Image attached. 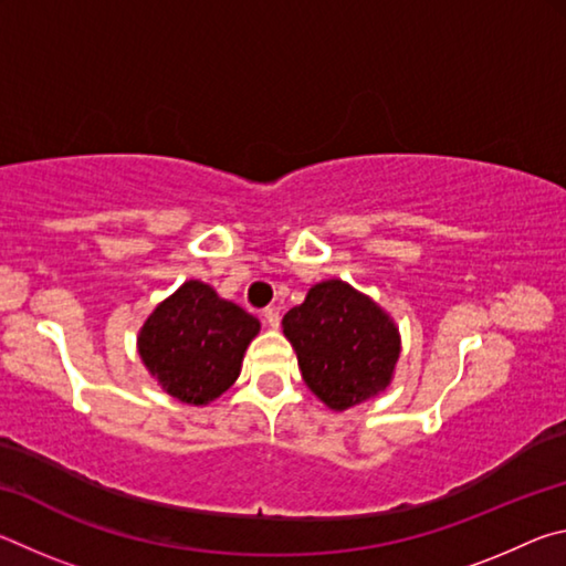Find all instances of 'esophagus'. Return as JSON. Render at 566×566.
<instances>
[{"instance_id": "obj_1", "label": "esophagus", "mask_w": 566, "mask_h": 566, "mask_svg": "<svg viewBox=\"0 0 566 566\" xmlns=\"http://www.w3.org/2000/svg\"><path fill=\"white\" fill-rule=\"evenodd\" d=\"M262 317H264L266 327H272V329L280 327V322H282V314H280V310H274V306H270V310H264Z\"/></svg>"}]
</instances>
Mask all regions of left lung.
<instances>
[{
	"instance_id": "1",
	"label": "left lung",
	"mask_w": 566,
	"mask_h": 566,
	"mask_svg": "<svg viewBox=\"0 0 566 566\" xmlns=\"http://www.w3.org/2000/svg\"><path fill=\"white\" fill-rule=\"evenodd\" d=\"M282 327L306 387L327 407L349 409L387 389L399 359V332L349 284H314L306 300L284 314Z\"/></svg>"
}]
</instances>
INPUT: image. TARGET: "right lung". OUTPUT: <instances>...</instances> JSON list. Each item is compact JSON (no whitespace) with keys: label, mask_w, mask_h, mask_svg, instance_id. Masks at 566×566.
Returning <instances> with one entry per match:
<instances>
[{"label":"right lung","mask_w":566,"mask_h":566,"mask_svg":"<svg viewBox=\"0 0 566 566\" xmlns=\"http://www.w3.org/2000/svg\"><path fill=\"white\" fill-rule=\"evenodd\" d=\"M256 332L252 314L191 280L151 312L139 332V357L171 397L207 405L234 385Z\"/></svg>","instance_id":"1"}]
</instances>
